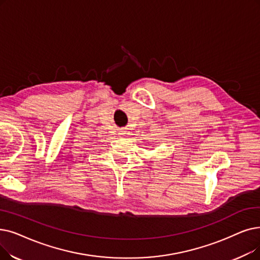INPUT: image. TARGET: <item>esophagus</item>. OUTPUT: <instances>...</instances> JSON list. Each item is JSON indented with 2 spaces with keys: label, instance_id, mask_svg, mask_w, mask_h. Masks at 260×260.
Listing matches in <instances>:
<instances>
[{
  "label": "esophagus",
  "instance_id": "1",
  "mask_svg": "<svg viewBox=\"0 0 260 260\" xmlns=\"http://www.w3.org/2000/svg\"><path fill=\"white\" fill-rule=\"evenodd\" d=\"M126 135H127V132H126V131L121 129V131L119 132V136H120V137H124V136H126Z\"/></svg>",
  "mask_w": 260,
  "mask_h": 260
}]
</instances>
